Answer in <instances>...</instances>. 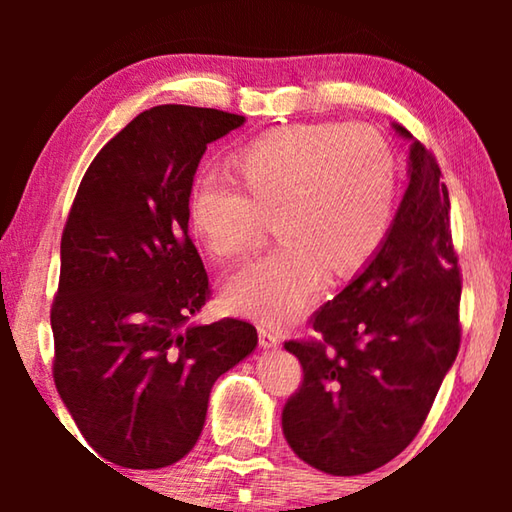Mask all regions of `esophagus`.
Segmentation results:
<instances>
[{"label": "esophagus", "instance_id": "1", "mask_svg": "<svg viewBox=\"0 0 512 512\" xmlns=\"http://www.w3.org/2000/svg\"><path fill=\"white\" fill-rule=\"evenodd\" d=\"M257 332H259V345H262L264 350H277V348H280V336L273 334V329L259 325Z\"/></svg>", "mask_w": 512, "mask_h": 512}]
</instances>
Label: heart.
I'll use <instances>...</instances> for the list:
<instances>
[{
	"instance_id": "1",
	"label": "heart",
	"mask_w": 512,
	"mask_h": 512,
	"mask_svg": "<svg viewBox=\"0 0 512 512\" xmlns=\"http://www.w3.org/2000/svg\"><path fill=\"white\" fill-rule=\"evenodd\" d=\"M232 187L198 178L189 189V230L216 259L253 246L273 216L280 246L232 273L221 289L230 314L287 325L329 277L359 273L393 223L397 169L391 146L366 126L291 124L232 153Z\"/></svg>"
}]
</instances>
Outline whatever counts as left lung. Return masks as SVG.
Returning a JSON list of instances; mask_svg holds the SVG:
<instances>
[{
    "label": "left lung",
    "instance_id": "obj_1",
    "mask_svg": "<svg viewBox=\"0 0 512 512\" xmlns=\"http://www.w3.org/2000/svg\"><path fill=\"white\" fill-rule=\"evenodd\" d=\"M409 187L379 253L314 314L323 343L289 341L300 391L282 411L298 458L334 476L377 470L402 452L461 345V273L440 167L413 135Z\"/></svg>",
    "mask_w": 512,
    "mask_h": 512
}]
</instances>
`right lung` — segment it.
<instances>
[{
    "label": "right lung",
    "mask_w": 512,
    "mask_h": 512,
    "mask_svg": "<svg viewBox=\"0 0 512 512\" xmlns=\"http://www.w3.org/2000/svg\"><path fill=\"white\" fill-rule=\"evenodd\" d=\"M244 121L214 108L144 110L76 192L51 307L54 381L81 436L115 465L158 470L192 452L214 381L257 348L246 320L194 323L210 287L187 221L207 144Z\"/></svg>",
    "instance_id": "add662e5"
}]
</instances>
